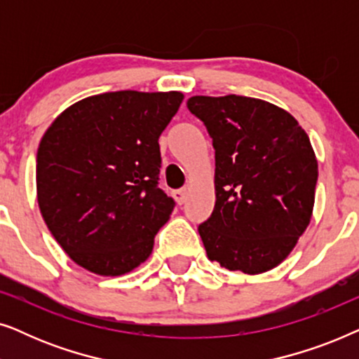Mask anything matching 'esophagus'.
Listing matches in <instances>:
<instances>
[{"mask_svg":"<svg viewBox=\"0 0 359 359\" xmlns=\"http://www.w3.org/2000/svg\"><path fill=\"white\" fill-rule=\"evenodd\" d=\"M173 198L178 204H183L186 198H188V191H186V188H181V189H175L173 191Z\"/></svg>","mask_w":359,"mask_h":359,"instance_id":"1","label":"esophagus"}]
</instances>
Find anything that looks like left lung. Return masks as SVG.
<instances>
[{
  "label": "left lung",
  "instance_id": "left-lung-1",
  "mask_svg": "<svg viewBox=\"0 0 359 359\" xmlns=\"http://www.w3.org/2000/svg\"><path fill=\"white\" fill-rule=\"evenodd\" d=\"M215 150V205L198 227L210 262L230 271L278 266L311 222L317 160L299 122L247 96H193Z\"/></svg>",
  "mask_w": 359,
  "mask_h": 359
}]
</instances>
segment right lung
<instances>
[{"instance_id": "obj_1", "label": "right lung", "mask_w": 359, "mask_h": 359, "mask_svg": "<svg viewBox=\"0 0 359 359\" xmlns=\"http://www.w3.org/2000/svg\"><path fill=\"white\" fill-rule=\"evenodd\" d=\"M183 95L114 91L90 96L52 122L37 150V201L76 264L121 276L144 263L175 201L158 188V139Z\"/></svg>"}]
</instances>
